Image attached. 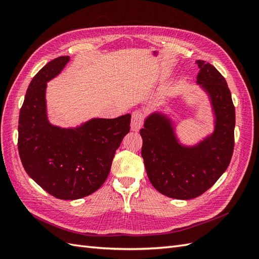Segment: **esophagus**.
Returning a JSON list of instances; mask_svg holds the SVG:
<instances>
[{"mask_svg": "<svg viewBox=\"0 0 259 259\" xmlns=\"http://www.w3.org/2000/svg\"><path fill=\"white\" fill-rule=\"evenodd\" d=\"M145 120V113L140 110H136L132 114V130L133 131H139L140 127L143 126V123Z\"/></svg>", "mask_w": 259, "mask_h": 259, "instance_id": "34e87169", "label": "esophagus"}]
</instances>
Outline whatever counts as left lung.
Instances as JSON below:
<instances>
[{
  "label": "left lung",
  "instance_id": "1",
  "mask_svg": "<svg viewBox=\"0 0 259 259\" xmlns=\"http://www.w3.org/2000/svg\"><path fill=\"white\" fill-rule=\"evenodd\" d=\"M198 83L210 97L216 115L213 135L191 148L178 144L165 116H148L144 128L142 156L147 175L160 193L190 200L204 193L228 167L234 148L236 111L225 77L205 60H197Z\"/></svg>",
  "mask_w": 259,
  "mask_h": 259
}]
</instances>
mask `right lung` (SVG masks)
<instances>
[{
  "label": "right lung",
  "mask_w": 259,
  "mask_h": 259,
  "mask_svg": "<svg viewBox=\"0 0 259 259\" xmlns=\"http://www.w3.org/2000/svg\"><path fill=\"white\" fill-rule=\"evenodd\" d=\"M69 56L55 58L29 84L19 113L18 151L27 174L53 197L76 200L95 192L109 175L116 149L131 130V114L93 119L77 128L53 126L46 116V82Z\"/></svg>",
  "instance_id": "1"
}]
</instances>
